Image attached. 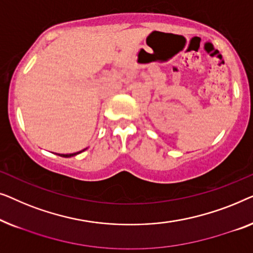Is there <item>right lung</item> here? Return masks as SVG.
<instances>
[{
  "instance_id": "right-lung-1",
  "label": "right lung",
  "mask_w": 253,
  "mask_h": 253,
  "mask_svg": "<svg viewBox=\"0 0 253 253\" xmlns=\"http://www.w3.org/2000/svg\"><path fill=\"white\" fill-rule=\"evenodd\" d=\"M81 151H79V152H76V154H69V155H59V156H62V157H72V156H76V155H78V154H80Z\"/></svg>"
}]
</instances>
